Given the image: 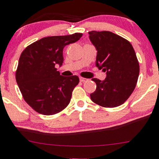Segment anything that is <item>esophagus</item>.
Masks as SVG:
<instances>
[{"mask_svg": "<svg viewBox=\"0 0 159 159\" xmlns=\"http://www.w3.org/2000/svg\"><path fill=\"white\" fill-rule=\"evenodd\" d=\"M79 78H80V81H81V82H85V81H88V79H87V78H83V77H80Z\"/></svg>", "mask_w": 159, "mask_h": 159, "instance_id": "esophagus-1", "label": "esophagus"}]
</instances>
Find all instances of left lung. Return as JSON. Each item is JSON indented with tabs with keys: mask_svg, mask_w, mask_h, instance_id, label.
Wrapping results in <instances>:
<instances>
[{
	"mask_svg": "<svg viewBox=\"0 0 159 159\" xmlns=\"http://www.w3.org/2000/svg\"><path fill=\"white\" fill-rule=\"evenodd\" d=\"M90 41L97 50L96 66L106 72L104 81L93 78L97 84L90 99L97 105L114 108L122 105L135 89L139 66L128 40L111 31H91Z\"/></svg>",
	"mask_w": 159,
	"mask_h": 159,
	"instance_id": "left-lung-1",
	"label": "left lung"
}]
</instances>
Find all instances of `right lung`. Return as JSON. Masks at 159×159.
<instances>
[{"mask_svg":"<svg viewBox=\"0 0 159 159\" xmlns=\"http://www.w3.org/2000/svg\"><path fill=\"white\" fill-rule=\"evenodd\" d=\"M81 36V33H75L43 38L21 53L16 80L25 101L37 112L57 114L70 102L79 78L60 75L55 66L62 65L64 47L78 41Z\"/></svg>","mask_w":159,"mask_h":159,"instance_id":"obj_1","label":"right lung"}]
</instances>
